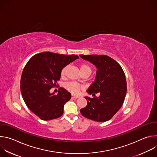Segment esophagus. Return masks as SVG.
I'll use <instances>...</instances> for the list:
<instances>
[{
  "instance_id": "34e87169",
  "label": "esophagus",
  "mask_w": 157,
  "mask_h": 157,
  "mask_svg": "<svg viewBox=\"0 0 157 157\" xmlns=\"http://www.w3.org/2000/svg\"><path fill=\"white\" fill-rule=\"evenodd\" d=\"M71 97H72V98H74V99H76V98H79L78 96H75V95H73V94L71 95Z\"/></svg>"
}]
</instances>
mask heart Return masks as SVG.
Returning a JSON list of instances; mask_svg holds the SVG:
<instances>
[{
	"mask_svg": "<svg viewBox=\"0 0 157 157\" xmlns=\"http://www.w3.org/2000/svg\"><path fill=\"white\" fill-rule=\"evenodd\" d=\"M79 68H80V70H81L82 75H87L89 76L91 74V73L92 71V68L90 66V65L88 64L87 63H86L80 64ZM67 69H68V66H64V68H63V69L61 70V76L62 77H63L66 75ZM64 86L66 89H68L69 91H70L71 93H72L74 94H78L81 89V86L79 84H78L75 82H68L65 84Z\"/></svg>",
	"mask_w": 157,
	"mask_h": 157,
	"instance_id": "1",
	"label": "heart"
}]
</instances>
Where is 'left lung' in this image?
I'll use <instances>...</instances> for the list:
<instances>
[{
  "mask_svg": "<svg viewBox=\"0 0 157 157\" xmlns=\"http://www.w3.org/2000/svg\"><path fill=\"white\" fill-rule=\"evenodd\" d=\"M98 68L95 81L87 89L94 98L85 97L87 105L80 110L85 117L97 122H105L122 107L127 93L125 73L121 65L106 55H79ZM100 93L97 97L95 94Z\"/></svg>",
  "mask_w": 157,
  "mask_h": 157,
  "instance_id": "1",
  "label": "left lung"
}]
</instances>
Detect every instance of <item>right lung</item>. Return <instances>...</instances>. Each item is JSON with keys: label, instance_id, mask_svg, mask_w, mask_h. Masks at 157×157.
<instances>
[{"label": "right lung", "instance_id": "add662e5", "mask_svg": "<svg viewBox=\"0 0 157 157\" xmlns=\"http://www.w3.org/2000/svg\"><path fill=\"white\" fill-rule=\"evenodd\" d=\"M79 58L78 55L43 52L33 56L25 66L20 79V91L28 108L43 121L57 119L63 114L64 104L71 95L59 87L58 93L50 90L58 85L61 71Z\"/></svg>", "mask_w": 157, "mask_h": 157}]
</instances>
